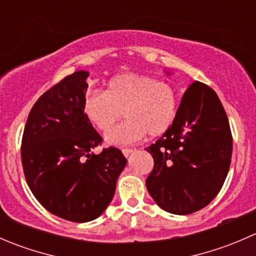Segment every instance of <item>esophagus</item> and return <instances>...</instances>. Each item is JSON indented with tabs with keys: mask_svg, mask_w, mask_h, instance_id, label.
<instances>
[{
	"mask_svg": "<svg viewBox=\"0 0 256 256\" xmlns=\"http://www.w3.org/2000/svg\"><path fill=\"white\" fill-rule=\"evenodd\" d=\"M134 152L132 148H122V154L125 157H128Z\"/></svg>",
	"mask_w": 256,
	"mask_h": 256,
	"instance_id": "esophagus-1",
	"label": "esophagus"
}]
</instances>
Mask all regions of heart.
Masks as SVG:
<instances>
[{"label": "heart", "instance_id": "obj_1", "mask_svg": "<svg viewBox=\"0 0 256 256\" xmlns=\"http://www.w3.org/2000/svg\"><path fill=\"white\" fill-rule=\"evenodd\" d=\"M82 110L88 120L106 132L121 116L128 120L110 131L105 140L112 146L138 142L148 134L162 135L177 116V92L170 84L140 74H120L108 82L105 92L94 90L85 95Z\"/></svg>", "mask_w": 256, "mask_h": 256}]
</instances>
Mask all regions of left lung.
<instances>
[{
	"label": "left lung",
	"mask_w": 256,
	"mask_h": 256,
	"mask_svg": "<svg viewBox=\"0 0 256 256\" xmlns=\"http://www.w3.org/2000/svg\"><path fill=\"white\" fill-rule=\"evenodd\" d=\"M146 151L154 162L146 187L158 207L186 216L208 206L223 187L233 151L216 92L203 82L190 84L172 126Z\"/></svg>",
	"instance_id": "1"
}]
</instances>
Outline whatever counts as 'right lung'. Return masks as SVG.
<instances>
[{"instance_id": "obj_1", "label": "right lung", "mask_w": 256, "mask_h": 256, "mask_svg": "<svg viewBox=\"0 0 256 256\" xmlns=\"http://www.w3.org/2000/svg\"><path fill=\"white\" fill-rule=\"evenodd\" d=\"M88 76L89 72H76L36 102L20 148L26 180L38 202L76 223L104 213L128 162L115 147L92 152L102 138L82 110Z\"/></svg>"}]
</instances>
